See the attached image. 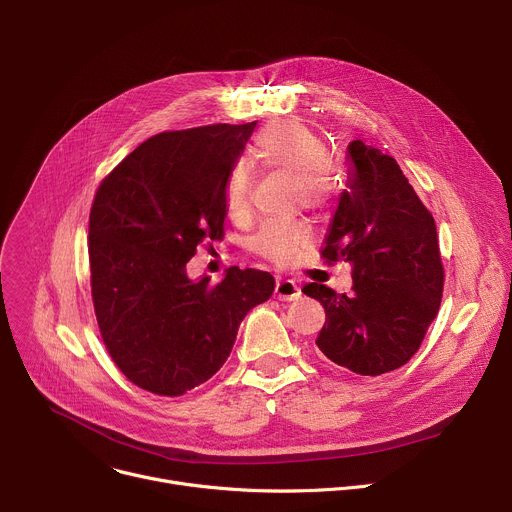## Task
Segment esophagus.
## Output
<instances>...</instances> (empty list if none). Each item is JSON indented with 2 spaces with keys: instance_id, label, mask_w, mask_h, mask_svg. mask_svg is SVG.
I'll return each instance as SVG.
<instances>
[{
  "instance_id": "34e87169",
  "label": "esophagus",
  "mask_w": 512,
  "mask_h": 512,
  "mask_svg": "<svg viewBox=\"0 0 512 512\" xmlns=\"http://www.w3.org/2000/svg\"><path fill=\"white\" fill-rule=\"evenodd\" d=\"M275 296L281 302H291V300H298L302 296V289L294 279H277Z\"/></svg>"
}]
</instances>
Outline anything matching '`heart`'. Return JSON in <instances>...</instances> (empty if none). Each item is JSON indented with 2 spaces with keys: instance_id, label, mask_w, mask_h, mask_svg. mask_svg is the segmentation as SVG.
<instances>
[{
  "instance_id": "heart-1",
  "label": "heart",
  "mask_w": 512,
  "mask_h": 512,
  "mask_svg": "<svg viewBox=\"0 0 512 512\" xmlns=\"http://www.w3.org/2000/svg\"><path fill=\"white\" fill-rule=\"evenodd\" d=\"M253 156L267 168L296 176L298 194L308 206H322L330 196V150L326 141L308 125L285 119L263 129L255 141ZM251 170L239 162L229 172L225 202L233 216L249 208ZM312 243V231L304 223H267L253 239V249L275 263H289Z\"/></svg>"
}]
</instances>
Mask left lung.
<instances>
[{"instance_id": "8db88e82", "label": "left lung", "mask_w": 512, "mask_h": 512, "mask_svg": "<svg viewBox=\"0 0 512 512\" xmlns=\"http://www.w3.org/2000/svg\"><path fill=\"white\" fill-rule=\"evenodd\" d=\"M348 160L322 257L352 263V294L320 283L302 291L326 312L318 348L338 367L377 377L419 350L440 310L444 267L433 216L395 158L354 139Z\"/></svg>"}]
</instances>
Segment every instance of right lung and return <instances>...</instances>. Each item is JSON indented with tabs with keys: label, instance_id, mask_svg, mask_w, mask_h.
<instances>
[{
	"label": "right lung",
	"instance_id": "right-lung-1",
	"mask_svg": "<svg viewBox=\"0 0 512 512\" xmlns=\"http://www.w3.org/2000/svg\"><path fill=\"white\" fill-rule=\"evenodd\" d=\"M257 121L164 131L99 186L89 216L91 291L103 342L137 387L178 397L229 358L251 308L271 298L267 271L229 267L198 281L186 263L223 239L225 184Z\"/></svg>",
	"mask_w": 512,
	"mask_h": 512
}]
</instances>
